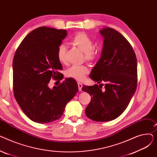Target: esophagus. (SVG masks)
<instances>
[{
    "mask_svg": "<svg viewBox=\"0 0 157 157\" xmlns=\"http://www.w3.org/2000/svg\"><path fill=\"white\" fill-rule=\"evenodd\" d=\"M78 88H79V91H81V90H82V87H83V85H82V83H79V82H78Z\"/></svg>",
    "mask_w": 157,
    "mask_h": 157,
    "instance_id": "obj_1",
    "label": "esophagus"
}]
</instances>
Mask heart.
<instances>
[{
  "label": "heart",
  "mask_w": 157,
  "mask_h": 157,
  "mask_svg": "<svg viewBox=\"0 0 157 157\" xmlns=\"http://www.w3.org/2000/svg\"><path fill=\"white\" fill-rule=\"evenodd\" d=\"M71 43L79 48L84 52L85 59L88 62H92L95 59L96 52L95 44L92 39L84 32H78L71 40ZM66 46L60 44L56 48V56L61 63L66 62ZM88 69L86 65H72L65 71L67 77L83 81L88 73Z\"/></svg>",
  "instance_id": "1"
}]
</instances>
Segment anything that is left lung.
Masks as SVG:
<instances>
[{"mask_svg": "<svg viewBox=\"0 0 157 157\" xmlns=\"http://www.w3.org/2000/svg\"><path fill=\"white\" fill-rule=\"evenodd\" d=\"M104 38L99 60L90 78L97 83L84 86L82 90L91 96L85 109L86 117L95 121H109L123 113L136 92L137 81V59L128 41L116 30L103 28Z\"/></svg>", "mask_w": 157, "mask_h": 157, "instance_id": "1", "label": "left lung"}]
</instances>
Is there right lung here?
Returning a JSON list of instances; mask_svg holds the SVG:
<instances>
[{"instance_id": "1", "label": "right lung", "mask_w": 157, "mask_h": 157, "mask_svg": "<svg viewBox=\"0 0 157 157\" xmlns=\"http://www.w3.org/2000/svg\"><path fill=\"white\" fill-rule=\"evenodd\" d=\"M66 30L41 27L23 39L13 62V92L23 113L33 121L52 122L61 118L65 105L78 92L76 81L67 78L50 88L51 78L63 79L56 48L67 36Z\"/></svg>"}]
</instances>
